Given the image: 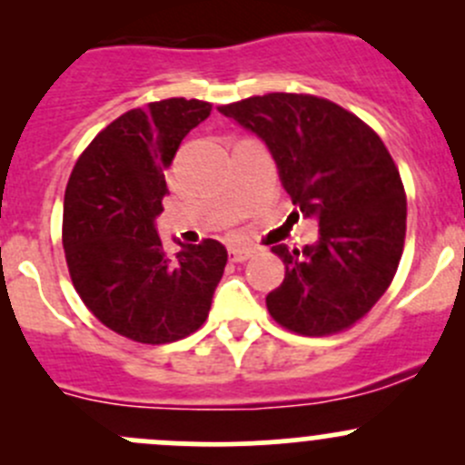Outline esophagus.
I'll return each mask as SVG.
<instances>
[{
    "mask_svg": "<svg viewBox=\"0 0 465 465\" xmlns=\"http://www.w3.org/2000/svg\"><path fill=\"white\" fill-rule=\"evenodd\" d=\"M252 256H254V250H245V247H232L229 250V261L233 262H245Z\"/></svg>",
    "mask_w": 465,
    "mask_h": 465,
    "instance_id": "1",
    "label": "esophagus"
}]
</instances>
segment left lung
<instances>
[{
  "label": "left lung",
  "mask_w": 465,
  "mask_h": 465,
  "mask_svg": "<svg viewBox=\"0 0 465 465\" xmlns=\"http://www.w3.org/2000/svg\"><path fill=\"white\" fill-rule=\"evenodd\" d=\"M270 148L292 204L320 220V242L274 245L285 279L265 297L297 335L355 326L387 292L401 262L407 198L387 145L353 112L312 94L272 92L218 107Z\"/></svg>",
  "instance_id": "left-lung-1"
}]
</instances>
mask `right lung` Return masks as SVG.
Instances as JSON below:
<instances>
[{
	"label": "right lung",
	"instance_id": "1",
	"mask_svg": "<svg viewBox=\"0 0 465 465\" xmlns=\"http://www.w3.org/2000/svg\"><path fill=\"white\" fill-rule=\"evenodd\" d=\"M211 114L198 98L134 107L103 128L69 175L63 247L87 311L139 344L189 337L209 317L227 250L204 238L168 256L154 232L163 211V171L182 139Z\"/></svg>",
	"mask_w": 465,
	"mask_h": 465
}]
</instances>
